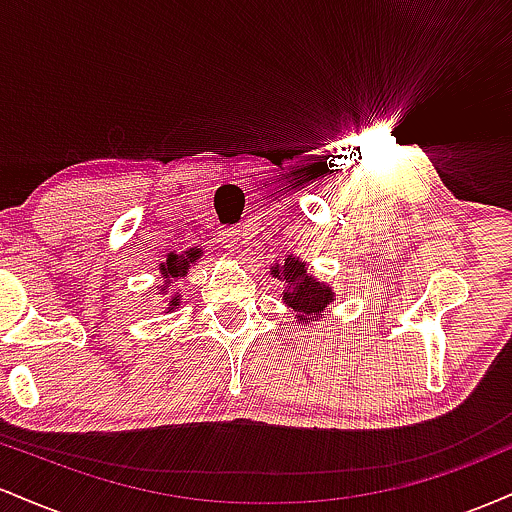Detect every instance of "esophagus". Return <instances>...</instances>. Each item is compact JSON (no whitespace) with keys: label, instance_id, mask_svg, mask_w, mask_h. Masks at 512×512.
Returning <instances> with one entry per match:
<instances>
[{"label":"esophagus","instance_id":"obj_1","mask_svg":"<svg viewBox=\"0 0 512 512\" xmlns=\"http://www.w3.org/2000/svg\"><path fill=\"white\" fill-rule=\"evenodd\" d=\"M238 236H240V231H236V228H221L219 243L223 245V248H236Z\"/></svg>","mask_w":512,"mask_h":512}]
</instances>
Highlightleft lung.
Wrapping results in <instances>:
<instances>
[{
    "instance_id": "8db88e82",
    "label": "left lung",
    "mask_w": 512,
    "mask_h": 512,
    "mask_svg": "<svg viewBox=\"0 0 512 512\" xmlns=\"http://www.w3.org/2000/svg\"><path fill=\"white\" fill-rule=\"evenodd\" d=\"M272 272L274 276H279V279H284L286 284H289V289L284 291V303L296 310L303 322L313 320L315 315H320L322 310L334 301V293L330 291V286L310 279L305 264L301 260H296V257L289 255L286 262L281 264V267L276 264Z\"/></svg>"
}]
</instances>
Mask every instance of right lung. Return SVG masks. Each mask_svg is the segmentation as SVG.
<instances>
[{
  "label": "right lung",
  "mask_w": 512,
  "mask_h": 512,
  "mask_svg": "<svg viewBox=\"0 0 512 512\" xmlns=\"http://www.w3.org/2000/svg\"><path fill=\"white\" fill-rule=\"evenodd\" d=\"M199 255H202V250H190L185 257L170 255L168 262L163 264V279H166V284H173L175 276H185L187 267H190V262H195ZM163 291H166V289H163ZM178 301H180V298L175 296L173 301H170V305H178Z\"/></svg>",
  "instance_id": "1"
}]
</instances>
